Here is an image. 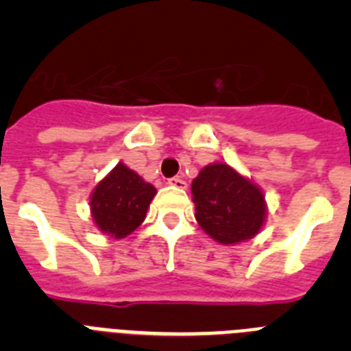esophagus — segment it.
<instances>
[{
  "label": "esophagus",
  "mask_w": 351,
  "mask_h": 351,
  "mask_svg": "<svg viewBox=\"0 0 351 351\" xmlns=\"http://www.w3.org/2000/svg\"><path fill=\"white\" fill-rule=\"evenodd\" d=\"M169 184L173 186V188H179V190H186V181H182L181 178L169 179Z\"/></svg>",
  "instance_id": "obj_1"
}]
</instances>
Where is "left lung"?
<instances>
[{
    "label": "left lung",
    "instance_id": "left-lung-1",
    "mask_svg": "<svg viewBox=\"0 0 351 351\" xmlns=\"http://www.w3.org/2000/svg\"><path fill=\"white\" fill-rule=\"evenodd\" d=\"M195 218L219 244L253 239L267 216L265 195L226 163H210L191 182Z\"/></svg>",
    "mask_w": 351,
    "mask_h": 351
}]
</instances>
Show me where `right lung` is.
Wrapping results in <instances>:
<instances>
[{"mask_svg": "<svg viewBox=\"0 0 351 351\" xmlns=\"http://www.w3.org/2000/svg\"><path fill=\"white\" fill-rule=\"evenodd\" d=\"M156 188L145 182L137 172L117 163L91 193V216L104 234L123 239L145 219Z\"/></svg>", "mask_w": 351, "mask_h": 351, "instance_id": "1", "label": "right lung"}]
</instances>
